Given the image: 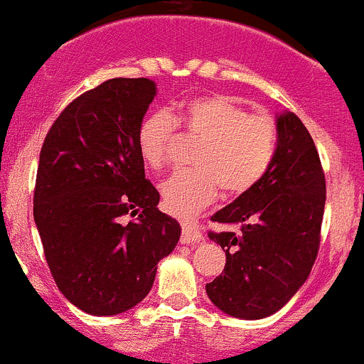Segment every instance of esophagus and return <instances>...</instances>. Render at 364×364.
<instances>
[{"instance_id": "1", "label": "esophagus", "mask_w": 364, "mask_h": 364, "mask_svg": "<svg viewBox=\"0 0 364 364\" xmlns=\"http://www.w3.org/2000/svg\"><path fill=\"white\" fill-rule=\"evenodd\" d=\"M204 239L202 237V230L197 225L192 223H183V233H181V242L190 244V242H200Z\"/></svg>"}]
</instances>
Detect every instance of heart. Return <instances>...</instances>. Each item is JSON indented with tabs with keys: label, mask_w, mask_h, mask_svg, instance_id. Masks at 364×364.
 Masks as SVG:
<instances>
[{
	"label": "heart",
	"mask_w": 364,
	"mask_h": 364,
	"mask_svg": "<svg viewBox=\"0 0 364 364\" xmlns=\"http://www.w3.org/2000/svg\"><path fill=\"white\" fill-rule=\"evenodd\" d=\"M200 139L195 169L174 171L160 183L162 204L171 214L192 218L220 193L240 197L263 181L277 155V125L265 113H251L227 94H202L141 118L136 144L151 169L167 164L176 132Z\"/></svg>",
	"instance_id": "1"
}]
</instances>
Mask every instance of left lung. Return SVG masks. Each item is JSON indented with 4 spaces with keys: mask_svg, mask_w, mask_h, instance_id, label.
I'll return each instance as SVG.
<instances>
[{
    "mask_svg": "<svg viewBox=\"0 0 364 364\" xmlns=\"http://www.w3.org/2000/svg\"><path fill=\"white\" fill-rule=\"evenodd\" d=\"M277 134L269 174L214 214L223 230L208 232L227 263L205 291L218 309L242 319L284 307L307 281L321 244L326 179L319 153L294 113L277 118Z\"/></svg>",
    "mask_w": 364,
    "mask_h": 364,
    "instance_id": "8db88e82",
    "label": "left lung"
}]
</instances>
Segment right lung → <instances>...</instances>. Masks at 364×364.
Listing matches in <instances>:
<instances>
[{"mask_svg": "<svg viewBox=\"0 0 364 364\" xmlns=\"http://www.w3.org/2000/svg\"><path fill=\"white\" fill-rule=\"evenodd\" d=\"M155 95L148 78H112L60 112L43 141L34 221L60 293L92 316L132 309L181 227L160 213L136 144Z\"/></svg>", "mask_w": 364, "mask_h": 364, "instance_id": "right-lung-1", "label": "right lung"}]
</instances>
